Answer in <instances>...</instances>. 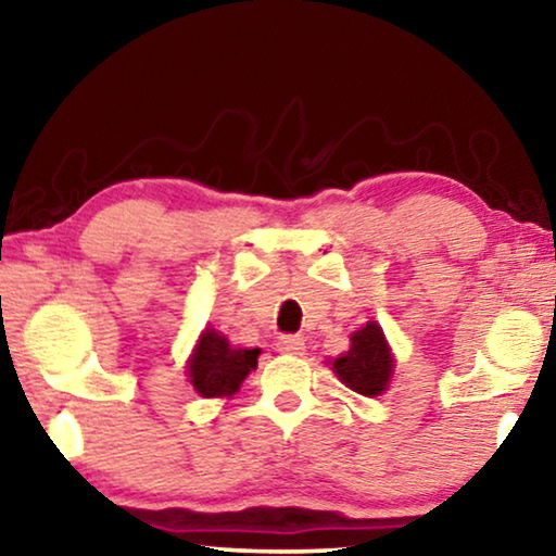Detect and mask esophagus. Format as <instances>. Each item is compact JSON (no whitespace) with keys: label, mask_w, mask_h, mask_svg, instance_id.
I'll return each instance as SVG.
<instances>
[{"label":"esophagus","mask_w":556,"mask_h":556,"mask_svg":"<svg viewBox=\"0 0 556 556\" xmlns=\"http://www.w3.org/2000/svg\"><path fill=\"white\" fill-rule=\"evenodd\" d=\"M278 352L301 356L303 352H306V341H303L301 337H280L278 339Z\"/></svg>","instance_id":"34e87169"}]
</instances>
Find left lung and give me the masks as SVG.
<instances>
[{
    "label": "left lung",
    "instance_id": "obj_1",
    "mask_svg": "<svg viewBox=\"0 0 556 556\" xmlns=\"http://www.w3.org/2000/svg\"><path fill=\"white\" fill-rule=\"evenodd\" d=\"M331 369L344 382L349 390L364 394V397H377L390 384L394 359L387 344L382 326L369 321L359 331L352 333V346L346 354L331 362Z\"/></svg>",
    "mask_w": 556,
    "mask_h": 556
}]
</instances>
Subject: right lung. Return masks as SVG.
I'll use <instances>...</instances> for the list:
<instances>
[{
  "label": "right lung",
  "mask_w": 556,
  "mask_h": 556,
  "mask_svg": "<svg viewBox=\"0 0 556 556\" xmlns=\"http://www.w3.org/2000/svg\"><path fill=\"white\" fill-rule=\"evenodd\" d=\"M261 349H235L215 329L202 331L194 354L189 356V382L202 397H230L240 390L242 379L257 367Z\"/></svg>",
  "instance_id": "add662e5"
}]
</instances>
